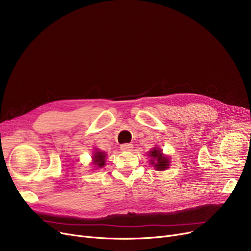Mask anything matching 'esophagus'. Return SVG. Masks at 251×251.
I'll return each mask as SVG.
<instances>
[{"instance_id": "34e87169", "label": "esophagus", "mask_w": 251, "mask_h": 251, "mask_svg": "<svg viewBox=\"0 0 251 251\" xmlns=\"http://www.w3.org/2000/svg\"><path fill=\"white\" fill-rule=\"evenodd\" d=\"M132 148H133V146H132V144H130V143H124L120 147V149L122 151H131V149H132Z\"/></svg>"}]
</instances>
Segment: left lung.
<instances>
[{
  "mask_svg": "<svg viewBox=\"0 0 251 251\" xmlns=\"http://www.w3.org/2000/svg\"><path fill=\"white\" fill-rule=\"evenodd\" d=\"M149 155L151 157V164L154 167L156 171H164L170 166V159L168 156L164 155L161 149L154 147L152 151H150Z\"/></svg>",
  "mask_w": 251,
  "mask_h": 251,
  "instance_id": "1",
  "label": "left lung"
}]
</instances>
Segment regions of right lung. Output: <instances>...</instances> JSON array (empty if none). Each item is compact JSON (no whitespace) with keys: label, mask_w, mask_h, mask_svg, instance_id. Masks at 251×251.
<instances>
[{"label":"right lung","mask_w":251,"mask_h":251,"mask_svg":"<svg viewBox=\"0 0 251 251\" xmlns=\"http://www.w3.org/2000/svg\"><path fill=\"white\" fill-rule=\"evenodd\" d=\"M105 156H107L105 152L96 151V152H94V156H92V164H94L98 169L102 168L105 164Z\"/></svg>","instance_id":"right-lung-1"}]
</instances>
